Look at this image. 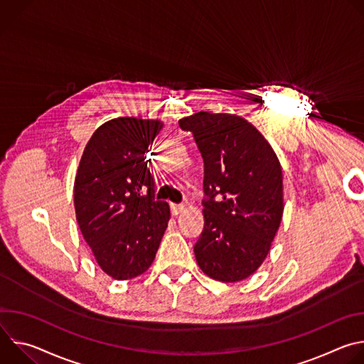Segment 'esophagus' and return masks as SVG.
<instances>
[{"label": "esophagus", "mask_w": 364, "mask_h": 364, "mask_svg": "<svg viewBox=\"0 0 364 364\" xmlns=\"http://www.w3.org/2000/svg\"><path fill=\"white\" fill-rule=\"evenodd\" d=\"M184 210V204H176V203H171V212L174 216H178L181 212Z\"/></svg>", "instance_id": "esophagus-1"}]
</instances>
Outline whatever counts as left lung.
Returning a JSON list of instances; mask_svg holds the SVG:
<instances>
[{
    "label": "left lung",
    "instance_id": "obj_1",
    "mask_svg": "<svg viewBox=\"0 0 364 364\" xmlns=\"http://www.w3.org/2000/svg\"><path fill=\"white\" fill-rule=\"evenodd\" d=\"M204 161V228L194 245L200 269L239 282L268 256L284 213L282 168L267 138L245 118L197 112L178 121Z\"/></svg>",
    "mask_w": 364,
    "mask_h": 364
}]
</instances>
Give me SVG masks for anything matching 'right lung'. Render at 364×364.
Wrapping results in <instances>:
<instances>
[{
    "label": "right lung",
    "instance_id": "obj_1",
    "mask_svg": "<svg viewBox=\"0 0 364 364\" xmlns=\"http://www.w3.org/2000/svg\"><path fill=\"white\" fill-rule=\"evenodd\" d=\"M164 124L122 117L102 124L87 141L75 177V212L100 269L117 281L152 265L170 220L155 200L146 149Z\"/></svg>",
    "mask_w": 364,
    "mask_h": 364
}]
</instances>
